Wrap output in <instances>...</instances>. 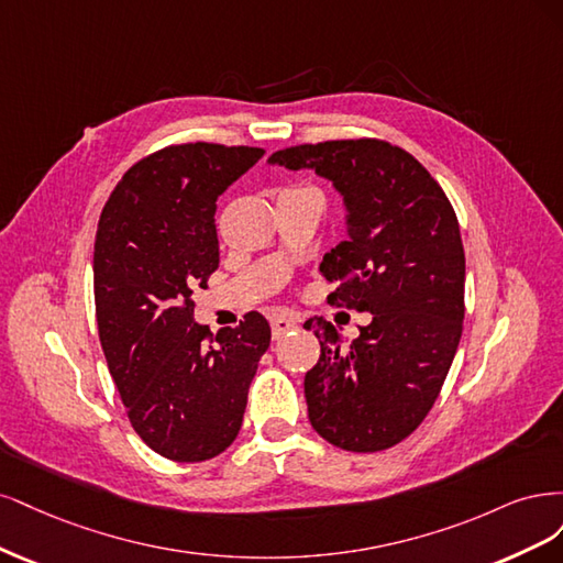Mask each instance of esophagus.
<instances>
[{"label":"esophagus","instance_id":"obj_1","mask_svg":"<svg viewBox=\"0 0 563 563\" xmlns=\"http://www.w3.org/2000/svg\"><path fill=\"white\" fill-rule=\"evenodd\" d=\"M299 328V322L289 316H274L271 318V332H274V339H280L285 334H289L292 330Z\"/></svg>","mask_w":563,"mask_h":563}]
</instances>
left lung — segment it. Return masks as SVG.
<instances>
[{
  "mask_svg": "<svg viewBox=\"0 0 563 563\" xmlns=\"http://www.w3.org/2000/svg\"><path fill=\"white\" fill-rule=\"evenodd\" d=\"M268 163L316 170L341 194L346 241L320 271L336 283L330 303L372 313L353 341L328 320L313 324L320 360L303 378L308 419L339 449H388L421 426L459 349L465 252L456 212L421 163L384 140L299 144Z\"/></svg>",
  "mask_w": 563,
  "mask_h": 563,
  "instance_id": "obj_1",
  "label": "left lung"
}]
</instances>
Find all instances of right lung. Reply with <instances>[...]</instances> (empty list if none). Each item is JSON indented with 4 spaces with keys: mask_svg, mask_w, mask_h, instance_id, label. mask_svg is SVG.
Here are the masks:
<instances>
[{
    "mask_svg": "<svg viewBox=\"0 0 563 563\" xmlns=\"http://www.w3.org/2000/svg\"><path fill=\"white\" fill-rule=\"evenodd\" d=\"M262 156L175 144L137 161L100 214L93 289L107 365L142 442L177 463L214 459L235 440L271 343L255 311L208 343L191 301L220 266L217 198Z\"/></svg>",
    "mask_w": 563,
    "mask_h": 563,
    "instance_id": "right-lung-1",
    "label": "right lung"
}]
</instances>
